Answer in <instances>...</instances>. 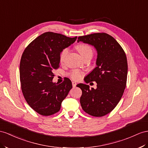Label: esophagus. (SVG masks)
Segmentation results:
<instances>
[{
  "mask_svg": "<svg viewBox=\"0 0 148 148\" xmlns=\"http://www.w3.org/2000/svg\"><path fill=\"white\" fill-rule=\"evenodd\" d=\"M72 84H73V86L74 87V88H75V87L76 86V85H77V83L75 82H72Z\"/></svg>",
  "mask_w": 148,
  "mask_h": 148,
  "instance_id": "34e87169",
  "label": "esophagus"
}]
</instances>
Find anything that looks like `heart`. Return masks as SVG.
I'll return each mask as SVG.
<instances>
[{
    "mask_svg": "<svg viewBox=\"0 0 148 148\" xmlns=\"http://www.w3.org/2000/svg\"><path fill=\"white\" fill-rule=\"evenodd\" d=\"M75 48H76L77 51L79 52V54H81V56H82V58L83 59H84L88 56H92V54H93L92 49L88 45L85 44H78L77 46L75 47ZM67 53H68L67 49H63L62 52H60V56H59V60L60 62H63L64 59H65L66 55L67 54ZM70 75L72 77V79H73L74 80H79V79H80L82 77V73L78 71H74L70 74Z\"/></svg>",
    "mask_w": 148,
    "mask_h": 148,
    "instance_id": "1",
    "label": "heart"
}]
</instances>
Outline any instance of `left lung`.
<instances>
[{
  "mask_svg": "<svg viewBox=\"0 0 148 148\" xmlns=\"http://www.w3.org/2000/svg\"><path fill=\"white\" fill-rule=\"evenodd\" d=\"M91 45L97 53L96 67L86 75L84 81H95L97 88L79 84L82 90L80 103L89 115L101 117L111 112L118 104L126 88L127 62L119 44L106 33H94L78 37L77 42Z\"/></svg>",
  "mask_w": 148,
  "mask_h": 148,
  "instance_id": "1",
  "label": "left lung"
}]
</instances>
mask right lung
I'll list each match as a JSON object with an SVG mask.
<instances>
[{
  "instance_id": "right-lung-1",
  "label": "right lung",
  "mask_w": 148,
  "mask_h": 148,
  "mask_svg": "<svg viewBox=\"0 0 148 148\" xmlns=\"http://www.w3.org/2000/svg\"><path fill=\"white\" fill-rule=\"evenodd\" d=\"M76 39L45 32L31 42L22 54L19 69L22 91L28 104L40 115L58 112L73 88L68 78L61 84L53 82V71L59 67L60 52Z\"/></svg>"
}]
</instances>
